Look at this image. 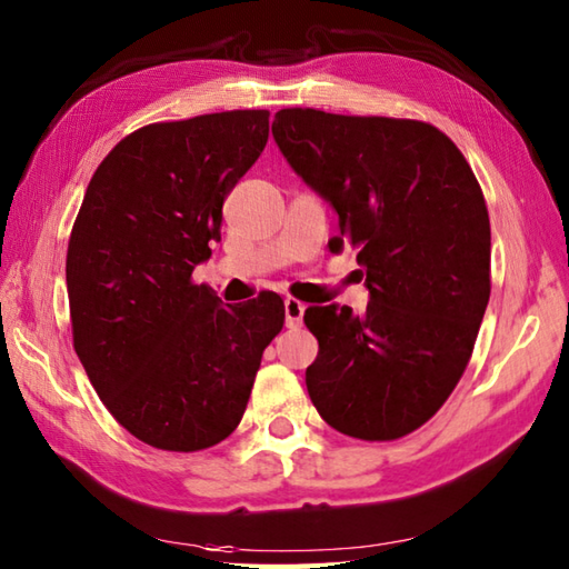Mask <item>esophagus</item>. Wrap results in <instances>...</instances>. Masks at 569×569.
<instances>
[{
    "label": "esophagus",
    "instance_id": "esophagus-1",
    "mask_svg": "<svg viewBox=\"0 0 569 569\" xmlns=\"http://www.w3.org/2000/svg\"><path fill=\"white\" fill-rule=\"evenodd\" d=\"M286 326L288 328H298L303 323V313H306V303L298 301V298H286Z\"/></svg>",
    "mask_w": 569,
    "mask_h": 569
}]
</instances>
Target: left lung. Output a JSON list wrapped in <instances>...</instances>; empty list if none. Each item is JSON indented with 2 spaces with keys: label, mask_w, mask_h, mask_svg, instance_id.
Listing matches in <instances>:
<instances>
[{
  "label": "left lung",
  "mask_w": 569,
  "mask_h": 569,
  "mask_svg": "<svg viewBox=\"0 0 569 569\" xmlns=\"http://www.w3.org/2000/svg\"><path fill=\"white\" fill-rule=\"evenodd\" d=\"M273 139L338 213L370 303L306 308L316 410L358 440L418 430L456 390L490 301V216L460 149L426 121L281 109Z\"/></svg>",
  "instance_id": "obj_1"
}]
</instances>
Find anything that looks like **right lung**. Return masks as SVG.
<instances>
[{"label": "right lung", "mask_w": 569, "mask_h": 569, "mask_svg": "<svg viewBox=\"0 0 569 569\" xmlns=\"http://www.w3.org/2000/svg\"><path fill=\"white\" fill-rule=\"evenodd\" d=\"M266 109L159 121L99 163L67 249L74 350L107 410L151 448L231 436L286 308L273 291L221 306L193 266L221 239L223 201L268 141Z\"/></svg>", "instance_id": "obj_1"}]
</instances>
